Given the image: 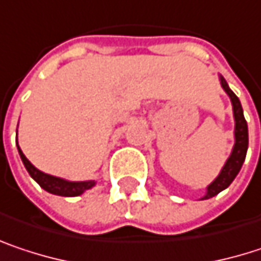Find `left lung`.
I'll list each match as a JSON object with an SVG mask.
<instances>
[{"mask_svg": "<svg viewBox=\"0 0 261 261\" xmlns=\"http://www.w3.org/2000/svg\"><path fill=\"white\" fill-rule=\"evenodd\" d=\"M220 81H221L223 89L230 97L231 106H233L234 146H233V151H231L230 156L225 161L224 167L221 169L220 175L215 178V180L211 185H207L206 194L201 197L200 200H206V199H211V197L217 196L218 193H221L223 190H225L233 182V179L238 176V173H239V170H241V167H242V164L245 161L247 149H248V125H247V121H245V116H244V110H242V106H241V101L236 97V94L228 88V85H227L223 76H220Z\"/></svg>", "mask_w": 261, "mask_h": 261, "instance_id": "obj_1", "label": "left lung"}]
</instances>
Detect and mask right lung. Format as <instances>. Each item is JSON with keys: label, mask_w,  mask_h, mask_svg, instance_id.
<instances>
[{"label": "right lung", "mask_w": 261, "mask_h": 261, "mask_svg": "<svg viewBox=\"0 0 261 261\" xmlns=\"http://www.w3.org/2000/svg\"><path fill=\"white\" fill-rule=\"evenodd\" d=\"M17 151H19L20 160H22L25 169L28 170L30 176L34 179L43 190H46V191L50 193V194L62 196V197H76V196H81V194H83L86 190H89V188H92V187L95 185V180L71 182V180H67V179L57 178V176L47 175V173L38 170L37 167H34V166L30 163V160L23 155L22 149L19 148V145H17Z\"/></svg>", "instance_id": "right-lung-1"}]
</instances>
